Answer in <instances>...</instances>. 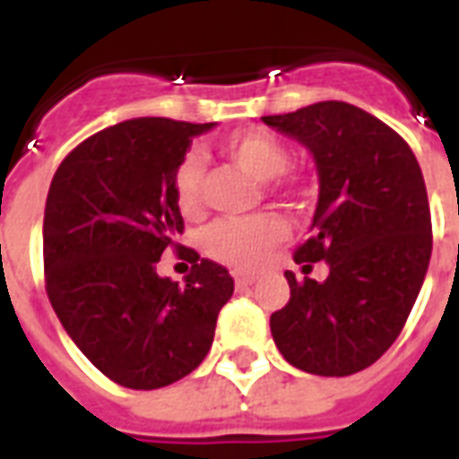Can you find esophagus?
I'll use <instances>...</instances> for the list:
<instances>
[{
    "label": "esophagus",
    "instance_id": "esophagus-1",
    "mask_svg": "<svg viewBox=\"0 0 459 459\" xmlns=\"http://www.w3.org/2000/svg\"><path fill=\"white\" fill-rule=\"evenodd\" d=\"M233 280H236V287H250L253 281H255V274H247V273H233Z\"/></svg>",
    "mask_w": 459,
    "mask_h": 459
}]
</instances>
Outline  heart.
<instances>
[{
  "label": "heart",
  "mask_w": 459,
  "mask_h": 459,
  "mask_svg": "<svg viewBox=\"0 0 459 459\" xmlns=\"http://www.w3.org/2000/svg\"><path fill=\"white\" fill-rule=\"evenodd\" d=\"M223 155L229 158L236 168H240L255 179L274 180V186L280 189H294L299 178H287L284 172L290 169V151L270 134L260 131H247L229 138L223 143ZM282 178H280L279 175ZM172 192L178 199V206L185 213L199 212L202 204V165L196 158H185L178 162L172 172ZM284 223L274 213H257L250 219H221L212 223L204 233V250L230 267L247 270L263 260V255L284 238Z\"/></svg>",
  "instance_id": "1"
}]
</instances>
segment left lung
<instances>
[{"label": "left lung", "mask_w": 459, "mask_h": 459, "mask_svg": "<svg viewBox=\"0 0 459 459\" xmlns=\"http://www.w3.org/2000/svg\"><path fill=\"white\" fill-rule=\"evenodd\" d=\"M263 121L314 155L321 189L294 263L307 274L328 263L324 281L284 273L290 301L270 316L273 338L304 372L355 375L399 338L429 270L433 229L419 160L394 128L345 101Z\"/></svg>", "instance_id": "1"}]
</instances>
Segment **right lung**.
I'll list each match as a JSON object with an SVG mask.
<instances>
[{"instance_id": "right-lung-1", "label": "right lung", "mask_w": 459, "mask_h": 459, "mask_svg": "<svg viewBox=\"0 0 459 459\" xmlns=\"http://www.w3.org/2000/svg\"><path fill=\"white\" fill-rule=\"evenodd\" d=\"M213 124L131 118L67 152L43 216L46 291L60 324L101 375L160 389L202 365L233 294L223 264L178 243L172 172ZM168 247L193 263L179 285L154 270Z\"/></svg>"}]
</instances>
